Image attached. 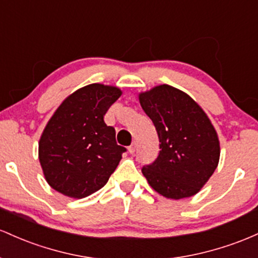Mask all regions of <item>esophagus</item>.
<instances>
[{
    "label": "esophagus",
    "instance_id": "esophagus-1",
    "mask_svg": "<svg viewBox=\"0 0 258 258\" xmlns=\"http://www.w3.org/2000/svg\"><path fill=\"white\" fill-rule=\"evenodd\" d=\"M128 150H129V152H130V153H134V152H135V150H137V146H135V144L130 145V146L128 147Z\"/></svg>",
    "mask_w": 258,
    "mask_h": 258
}]
</instances>
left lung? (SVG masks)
Masks as SVG:
<instances>
[{
	"mask_svg": "<svg viewBox=\"0 0 258 258\" xmlns=\"http://www.w3.org/2000/svg\"><path fill=\"white\" fill-rule=\"evenodd\" d=\"M160 139L156 161L141 168L149 184L168 199L200 191L218 166L219 141L208 117L185 92L160 85L139 96Z\"/></svg>",
	"mask_w": 258,
	"mask_h": 258,
	"instance_id": "obj_1",
	"label": "left lung"
}]
</instances>
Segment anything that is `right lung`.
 Segmentation results:
<instances>
[{"instance_id":"obj_1","label":"right lung","mask_w":258,"mask_h":258,"mask_svg":"<svg viewBox=\"0 0 258 258\" xmlns=\"http://www.w3.org/2000/svg\"><path fill=\"white\" fill-rule=\"evenodd\" d=\"M121 95L114 86L90 84L62 102L43 130L39 160L56 191L83 199L105 186L125 147L103 115Z\"/></svg>"}]
</instances>
